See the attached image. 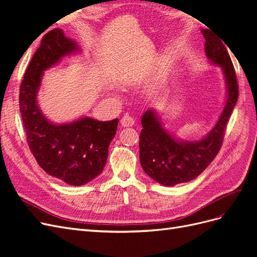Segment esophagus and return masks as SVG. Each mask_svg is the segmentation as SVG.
<instances>
[{
  "label": "esophagus",
  "mask_w": 257,
  "mask_h": 257,
  "mask_svg": "<svg viewBox=\"0 0 257 257\" xmlns=\"http://www.w3.org/2000/svg\"><path fill=\"white\" fill-rule=\"evenodd\" d=\"M134 119L132 118V116H130L128 114H125V115H123L122 118H121V120H120V123H121V125L122 126H124V127H128V126H133L134 125Z\"/></svg>",
  "instance_id": "esophagus-1"
}]
</instances>
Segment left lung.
Listing matches in <instances>:
<instances>
[{"label": "left lung", "mask_w": 257, "mask_h": 257, "mask_svg": "<svg viewBox=\"0 0 257 257\" xmlns=\"http://www.w3.org/2000/svg\"><path fill=\"white\" fill-rule=\"evenodd\" d=\"M205 52L212 63L221 66L226 81L227 98L214 127L200 141H179L162 126L158 113L147 110L142 118L139 160L145 173L154 181L173 186L198 177L219 153L229 116L238 99L234 65L223 42L210 30H201Z\"/></svg>", "instance_id": "8db88e82"}]
</instances>
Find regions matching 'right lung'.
Returning <instances> with one entry per match:
<instances>
[{
	"label": "right lung",
	"mask_w": 257,
	"mask_h": 257,
	"mask_svg": "<svg viewBox=\"0 0 257 257\" xmlns=\"http://www.w3.org/2000/svg\"><path fill=\"white\" fill-rule=\"evenodd\" d=\"M79 50L77 43L67 38L61 29L49 31L30 62L19 94L27 142L38 165L48 175L76 186L102 174L119 122V119L103 122L83 116L54 124L38 107L37 92L44 71Z\"/></svg>",
	"instance_id": "1"
}]
</instances>
